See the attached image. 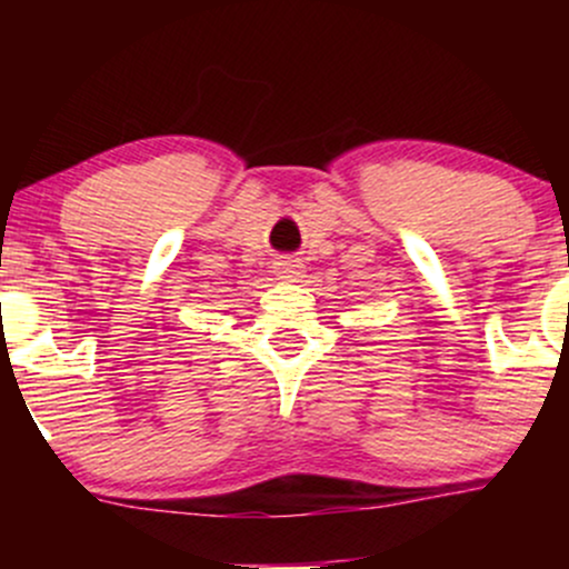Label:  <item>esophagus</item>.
Here are the masks:
<instances>
[{"label": "esophagus", "instance_id": "esophagus-1", "mask_svg": "<svg viewBox=\"0 0 569 569\" xmlns=\"http://www.w3.org/2000/svg\"><path fill=\"white\" fill-rule=\"evenodd\" d=\"M276 270H278V276L283 278V280H299V278H302L305 267H302V262H299L297 257H280L278 262H276Z\"/></svg>", "mask_w": 569, "mask_h": 569}]
</instances>
